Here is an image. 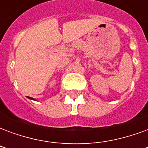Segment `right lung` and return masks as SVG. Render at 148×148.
Masks as SVG:
<instances>
[{
  "instance_id": "obj_1",
  "label": "right lung",
  "mask_w": 148,
  "mask_h": 148,
  "mask_svg": "<svg viewBox=\"0 0 148 148\" xmlns=\"http://www.w3.org/2000/svg\"><path fill=\"white\" fill-rule=\"evenodd\" d=\"M28 98H29V99H31V100H35V99H33V98H32V97H28Z\"/></svg>"
}]
</instances>
